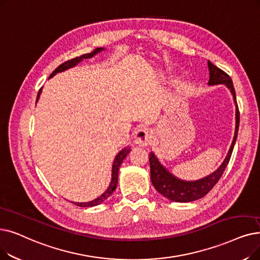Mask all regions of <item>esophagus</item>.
<instances>
[{"label":"esophagus","mask_w":260,"mask_h":260,"mask_svg":"<svg viewBox=\"0 0 260 260\" xmlns=\"http://www.w3.org/2000/svg\"><path fill=\"white\" fill-rule=\"evenodd\" d=\"M152 137V132L150 128L141 126L135 133V143L141 146H145L150 143Z\"/></svg>","instance_id":"obj_1"}]
</instances>
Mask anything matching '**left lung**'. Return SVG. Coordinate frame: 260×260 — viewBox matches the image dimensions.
<instances>
[{
    "label": "left lung",
    "instance_id": "1",
    "mask_svg": "<svg viewBox=\"0 0 260 260\" xmlns=\"http://www.w3.org/2000/svg\"><path fill=\"white\" fill-rule=\"evenodd\" d=\"M208 69H209V85H218V84H225L234 96V101L236 104V131H235V136L232 142V145L230 148V151L226 155L223 164L219 167L217 171H214L209 176L202 178L196 182H185V180H180L173 176L171 173H169L166 169L159 164L157 160V158L153 154V152L149 155V160H150V168H151V180L152 184L155 187V189L166 197L167 199L175 201V202H191L196 201L198 199H201L204 196H206L209 191L214 187L219 179L221 178L225 168L229 165L231 156L234 150V145L237 139V135H238V128H239V120H240V114H239V108L237 105L236 101V93H235V88L233 85V81L231 76L221 70L220 68L214 66L208 60Z\"/></svg>",
    "mask_w": 260,
    "mask_h": 260
}]
</instances>
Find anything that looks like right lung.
I'll list each match as a JSON object with an SVG mask.
<instances>
[{
	"instance_id": "1",
	"label": "right lung",
	"mask_w": 260,
	"mask_h": 260,
	"mask_svg": "<svg viewBox=\"0 0 260 260\" xmlns=\"http://www.w3.org/2000/svg\"><path fill=\"white\" fill-rule=\"evenodd\" d=\"M102 50H103V49L98 48V49L93 50L92 53L84 54V55L80 56V57H75V58H72V59H70V60H68V61L61 63L59 67L56 68V69L54 70V72L50 75V77L54 76L56 73L64 71V70H67V69H69V68H72V67L76 66L78 62H80V61L83 60V59H85V58L92 57L93 55H95L98 52L102 51ZM40 93H41V89H39V91H38L37 101H38V99H39ZM129 152H131V149H129V148H125V149H123V150L116 156L114 165H112V176H111L110 185H109L108 189L105 191V192H104L102 196L99 197L98 199H95V200H93V201H91V202H88V203H74V204L77 205V206H80V207H92V206H96V205L101 204V203H103L106 199H108V198L111 196V193L114 192V191H115L116 188H117V184H118V173H119L120 166H121V164H122L124 158H125V157L127 156V154H128Z\"/></svg>"
}]
</instances>
